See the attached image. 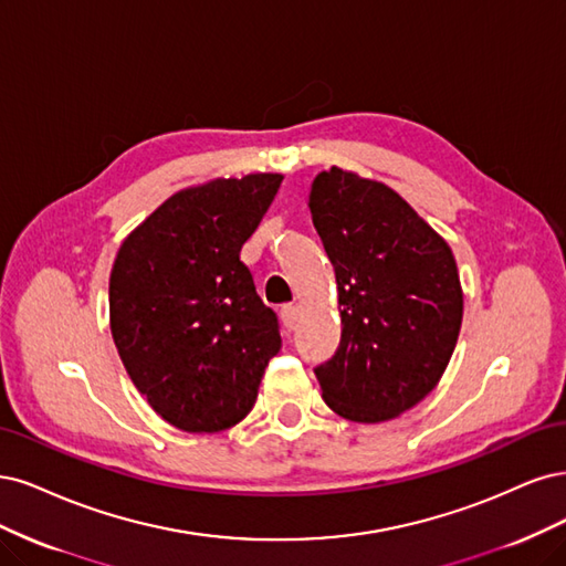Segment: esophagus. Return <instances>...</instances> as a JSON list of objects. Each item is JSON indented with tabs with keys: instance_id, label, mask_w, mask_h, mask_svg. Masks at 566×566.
<instances>
[{
	"instance_id": "obj_1",
	"label": "esophagus",
	"mask_w": 566,
	"mask_h": 566,
	"mask_svg": "<svg viewBox=\"0 0 566 566\" xmlns=\"http://www.w3.org/2000/svg\"><path fill=\"white\" fill-rule=\"evenodd\" d=\"M280 317H282V322H284L286 329H294L296 322H298V307H296L294 303H286V305H282V310H280Z\"/></svg>"
}]
</instances>
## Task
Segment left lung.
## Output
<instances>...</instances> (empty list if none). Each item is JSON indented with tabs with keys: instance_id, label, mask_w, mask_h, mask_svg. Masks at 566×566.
Here are the masks:
<instances>
[{
	"instance_id": "obj_1",
	"label": "left lung",
	"mask_w": 566,
	"mask_h": 566,
	"mask_svg": "<svg viewBox=\"0 0 566 566\" xmlns=\"http://www.w3.org/2000/svg\"><path fill=\"white\" fill-rule=\"evenodd\" d=\"M307 207L343 307L338 350L315 367L322 397L348 421H388L432 392L459 340L453 253L397 192L350 171H322Z\"/></svg>"
}]
</instances>
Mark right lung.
<instances>
[{"mask_svg":"<svg viewBox=\"0 0 566 566\" xmlns=\"http://www.w3.org/2000/svg\"><path fill=\"white\" fill-rule=\"evenodd\" d=\"M280 174L218 178L167 199L126 237L111 272V329L134 386L186 432L240 423L282 348L242 244Z\"/></svg>","mask_w":566,"mask_h":566,"instance_id":"obj_1","label":"right lung"}]
</instances>
